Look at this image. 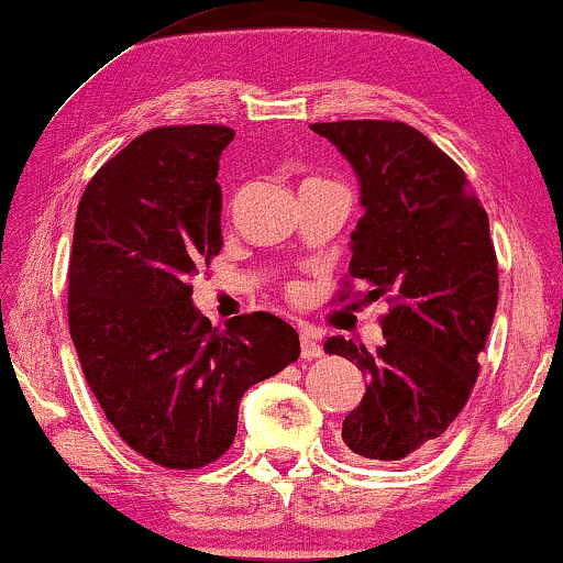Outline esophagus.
Here are the masks:
<instances>
[{
    "instance_id": "esophagus-1",
    "label": "esophagus",
    "mask_w": 563,
    "mask_h": 563,
    "mask_svg": "<svg viewBox=\"0 0 563 563\" xmlns=\"http://www.w3.org/2000/svg\"><path fill=\"white\" fill-rule=\"evenodd\" d=\"M299 351H302V358H320L322 345L318 338H314L312 330H299Z\"/></svg>"
}]
</instances>
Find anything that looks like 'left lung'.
Masks as SVG:
<instances>
[{
  "instance_id": "1",
  "label": "left lung",
  "mask_w": 563,
  "mask_h": 563,
  "mask_svg": "<svg viewBox=\"0 0 563 563\" xmlns=\"http://www.w3.org/2000/svg\"><path fill=\"white\" fill-rule=\"evenodd\" d=\"M361 181L366 207L335 302L366 282L387 297L376 353L335 335L325 351L356 361L368 387L343 420V445L364 461L428 451L464 410L497 310V253L487 212L456 161L399 120L314 122Z\"/></svg>"
}]
</instances>
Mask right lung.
Segmentation results:
<instances>
[{"label":"right lung","mask_w":563,"mask_h":563,"mask_svg":"<svg viewBox=\"0 0 563 563\" xmlns=\"http://www.w3.org/2000/svg\"><path fill=\"white\" fill-rule=\"evenodd\" d=\"M225 125L137 135L84 189L68 258V330L122 441L153 464L202 468L233 445L253 384L299 358L289 322L238 314L225 330L191 307V279L222 249Z\"/></svg>","instance_id":"right-lung-1"}]
</instances>
